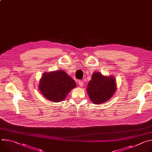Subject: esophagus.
Instances as JSON below:
<instances>
[{
    "label": "esophagus",
    "mask_w": 152,
    "mask_h": 152,
    "mask_svg": "<svg viewBox=\"0 0 152 152\" xmlns=\"http://www.w3.org/2000/svg\"><path fill=\"white\" fill-rule=\"evenodd\" d=\"M78 83H79V85L81 86V87H82V86H83V83L82 81H80V80H79V81L78 82Z\"/></svg>",
    "instance_id": "esophagus-1"
}]
</instances>
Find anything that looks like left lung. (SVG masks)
<instances>
[{
	"label": "left lung",
	"mask_w": 152,
	"mask_h": 152,
	"mask_svg": "<svg viewBox=\"0 0 152 152\" xmlns=\"http://www.w3.org/2000/svg\"><path fill=\"white\" fill-rule=\"evenodd\" d=\"M117 90V83L113 76H104L99 72L92 75L88 83L86 91L91 102L95 104H102L109 100Z\"/></svg>",
	"instance_id": "8db88e82"
}]
</instances>
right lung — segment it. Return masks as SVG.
Returning a JSON list of instances; mask_svg holds the SVG:
<instances>
[{
	"mask_svg": "<svg viewBox=\"0 0 152 152\" xmlns=\"http://www.w3.org/2000/svg\"><path fill=\"white\" fill-rule=\"evenodd\" d=\"M76 87L75 80L62 70L45 72L39 82L38 88L45 98L53 102H60Z\"/></svg>",
	"mask_w": 152,
	"mask_h": 152,
	"instance_id": "1",
	"label": "right lung"
}]
</instances>
